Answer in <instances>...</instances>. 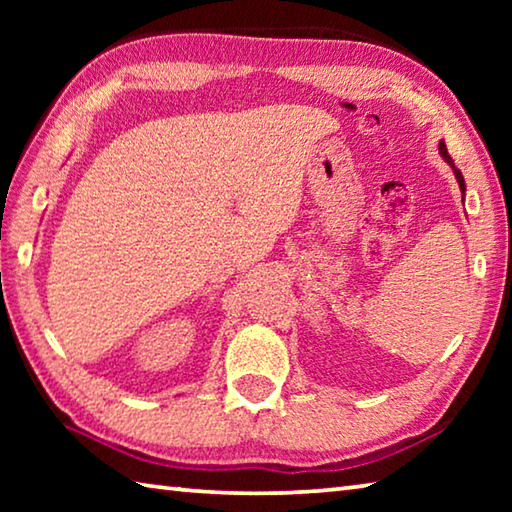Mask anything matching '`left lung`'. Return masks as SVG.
<instances>
[{
  "label": "left lung",
  "instance_id": "obj_1",
  "mask_svg": "<svg viewBox=\"0 0 512 512\" xmlns=\"http://www.w3.org/2000/svg\"><path fill=\"white\" fill-rule=\"evenodd\" d=\"M438 151H440V155H443V160L449 164V167L454 169V176H456V180H458V187H461V192H465V180H463V173L456 169L454 160L449 158V153H447V146H445V142H443V140H440V144H438Z\"/></svg>",
  "mask_w": 512,
  "mask_h": 512
}]
</instances>
